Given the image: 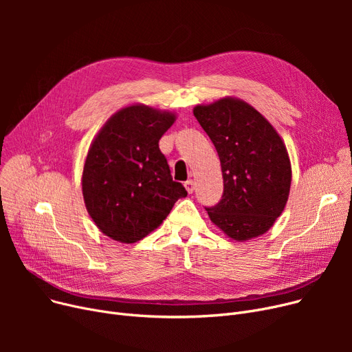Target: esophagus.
Segmentation results:
<instances>
[{
    "instance_id": "esophagus-1",
    "label": "esophagus",
    "mask_w": 352,
    "mask_h": 352,
    "mask_svg": "<svg viewBox=\"0 0 352 352\" xmlns=\"http://www.w3.org/2000/svg\"><path fill=\"white\" fill-rule=\"evenodd\" d=\"M184 187H186V190H187L190 194H192L194 190H195V182H194L192 179H188V181L184 182Z\"/></svg>"
}]
</instances>
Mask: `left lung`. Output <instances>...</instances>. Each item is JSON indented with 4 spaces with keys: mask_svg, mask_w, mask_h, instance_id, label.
Wrapping results in <instances>:
<instances>
[{
    "mask_svg": "<svg viewBox=\"0 0 352 352\" xmlns=\"http://www.w3.org/2000/svg\"><path fill=\"white\" fill-rule=\"evenodd\" d=\"M194 116L215 146L224 178L219 202L206 207L211 221L236 241L267 232L281 215L291 186L281 137L241 100L197 105Z\"/></svg>",
    "mask_w": 352,
    "mask_h": 352,
    "instance_id": "1",
    "label": "left lung"
}]
</instances>
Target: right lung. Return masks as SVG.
Listing matches in <instances>:
<instances>
[{
	"label": "right lung",
	"mask_w": 352,
	"mask_h": 352,
	"mask_svg": "<svg viewBox=\"0 0 352 352\" xmlns=\"http://www.w3.org/2000/svg\"><path fill=\"white\" fill-rule=\"evenodd\" d=\"M174 121V114L150 107H126L108 120L89 148L82 173L85 207L116 241H140L187 197L158 145Z\"/></svg>",
	"instance_id": "add662e5"
}]
</instances>
